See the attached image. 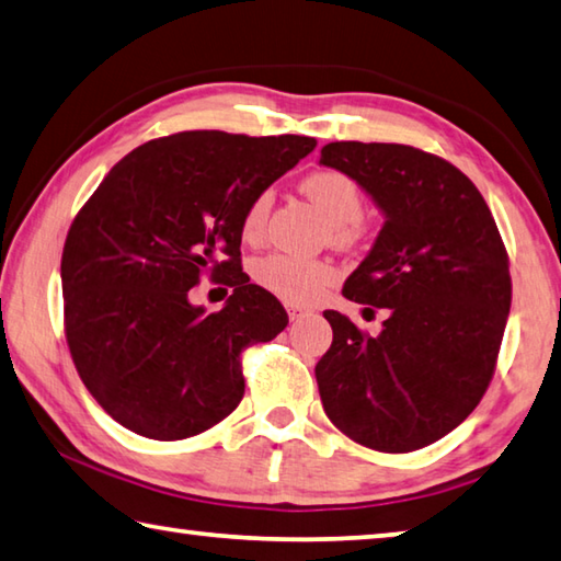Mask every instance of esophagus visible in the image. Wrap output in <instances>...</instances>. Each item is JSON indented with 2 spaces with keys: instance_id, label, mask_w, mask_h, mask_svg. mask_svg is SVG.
<instances>
[{
  "instance_id": "34e87169",
  "label": "esophagus",
  "mask_w": 561,
  "mask_h": 561,
  "mask_svg": "<svg viewBox=\"0 0 561 561\" xmlns=\"http://www.w3.org/2000/svg\"><path fill=\"white\" fill-rule=\"evenodd\" d=\"M287 313H289L291 321H301V319H307V316H311V311L304 309V307H289Z\"/></svg>"
}]
</instances>
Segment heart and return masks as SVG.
Listing matches in <instances>:
<instances>
[{
    "label": "heart",
    "instance_id": "b5f03b06",
    "mask_svg": "<svg viewBox=\"0 0 561 561\" xmlns=\"http://www.w3.org/2000/svg\"><path fill=\"white\" fill-rule=\"evenodd\" d=\"M301 191L313 201L325 220L333 226L335 240H348L363 216V196L358 183L341 171H316V174L301 181ZM272 198L270 193H260L242 216V236L257 240L270 216ZM254 282L272 291L274 297L291 304H309L323 294V289L335 279V270L323 260H304L294 254L274 252L254 262Z\"/></svg>",
    "mask_w": 561,
    "mask_h": 561
}]
</instances>
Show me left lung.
I'll return each mask as SVG.
<instances>
[{
	"label": "left lung",
	"mask_w": 561,
	"mask_h": 561,
	"mask_svg": "<svg viewBox=\"0 0 561 561\" xmlns=\"http://www.w3.org/2000/svg\"><path fill=\"white\" fill-rule=\"evenodd\" d=\"M319 164L351 176L382 213L343 297L387 309L380 335L323 311L333 343L316 363L323 410L375 451L439 442L493 378L511 270L485 201L449 161L407 145L331 141Z\"/></svg>",
	"instance_id": "1"
}]
</instances>
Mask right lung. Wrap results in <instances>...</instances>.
<instances>
[{
	"label": "right lung",
	"mask_w": 561,
	"mask_h": 561,
	"mask_svg": "<svg viewBox=\"0 0 561 561\" xmlns=\"http://www.w3.org/2000/svg\"><path fill=\"white\" fill-rule=\"evenodd\" d=\"M313 147L179 131L129 151L78 213L60 260L66 339L88 392L125 430L188 439L240 404L242 348L289 323L240 267L242 216ZM203 271L233 287L216 314L187 299Z\"/></svg>",
	"instance_id": "add662e5"
}]
</instances>
